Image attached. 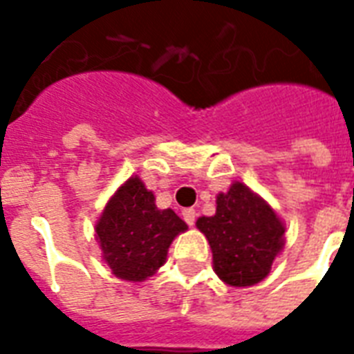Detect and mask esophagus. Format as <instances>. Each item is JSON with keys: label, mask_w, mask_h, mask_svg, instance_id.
<instances>
[{"label": "esophagus", "mask_w": 354, "mask_h": 354, "mask_svg": "<svg viewBox=\"0 0 354 354\" xmlns=\"http://www.w3.org/2000/svg\"><path fill=\"white\" fill-rule=\"evenodd\" d=\"M182 216H183V221L187 222L189 226H194V221H196V211L191 209V207H189V209H183Z\"/></svg>", "instance_id": "1"}]
</instances>
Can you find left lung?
I'll use <instances>...</instances> for the list:
<instances>
[{
  "mask_svg": "<svg viewBox=\"0 0 354 354\" xmlns=\"http://www.w3.org/2000/svg\"><path fill=\"white\" fill-rule=\"evenodd\" d=\"M196 227L209 242L215 274L230 286L263 281L285 248V222L241 182L216 194L215 215L200 216Z\"/></svg>",
  "mask_w": 354,
  "mask_h": 354,
  "instance_id": "left-lung-1",
  "label": "left lung"
}]
</instances>
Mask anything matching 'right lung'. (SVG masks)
I'll return each instance as SVG.
<instances>
[{"label":"right lung","instance_id":"1","mask_svg":"<svg viewBox=\"0 0 354 354\" xmlns=\"http://www.w3.org/2000/svg\"><path fill=\"white\" fill-rule=\"evenodd\" d=\"M187 224L172 209H160L139 176L128 178L110 196L95 222L102 261L122 281L141 283L167 263V252Z\"/></svg>","mask_w":354,"mask_h":354}]
</instances>
